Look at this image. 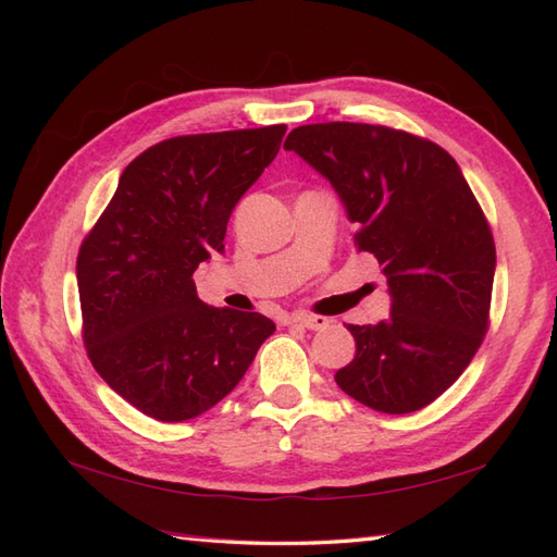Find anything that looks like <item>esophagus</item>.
Segmentation results:
<instances>
[{
  "instance_id": "esophagus-1",
  "label": "esophagus",
  "mask_w": 557,
  "mask_h": 557,
  "mask_svg": "<svg viewBox=\"0 0 557 557\" xmlns=\"http://www.w3.org/2000/svg\"><path fill=\"white\" fill-rule=\"evenodd\" d=\"M292 323H297L301 327H309V330H323V327H327V318L311 315V313H294Z\"/></svg>"
}]
</instances>
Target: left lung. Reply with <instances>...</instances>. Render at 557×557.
<instances>
[{"label":"left lung","instance_id":"obj_1","mask_svg":"<svg viewBox=\"0 0 557 557\" xmlns=\"http://www.w3.org/2000/svg\"><path fill=\"white\" fill-rule=\"evenodd\" d=\"M285 150L333 184L393 301L385 321L347 327L357 357L335 373L337 385L383 413L423 409L488 330L495 244L479 200L447 150L397 128L309 124Z\"/></svg>","mask_w":557,"mask_h":557}]
</instances>
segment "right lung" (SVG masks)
<instances>
[{
  "label": "right lung",
  "mask_w": 557,
  "mask_h": 557,
  "mask_svg": "<svg viewBox=\"0 0 557 557\" xmlns=\"http://www.w3.org/2000/svg\"><path fill=\"white\" fill-rule=\"evenodd\" d=\"M287 126L176 136L128 164L83 239L76 280L92 369L146 417L188 421L242 381L275 323L215 309L191 275L222 251L234 206Z\"/></svg>",
  "instance_id": "1"
}]
</instances>
